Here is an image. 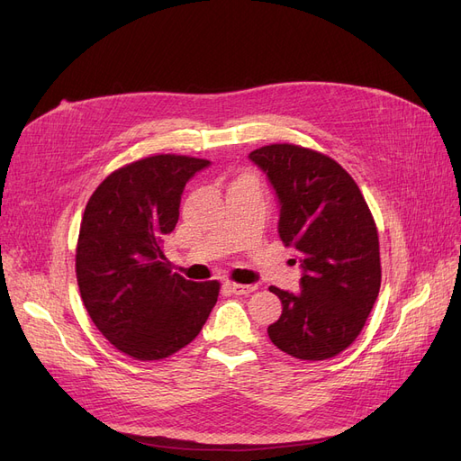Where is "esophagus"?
<instances>
[{"label":"esophagus","instance_id":"1","mask_svg":"<svg viewBox=\"0 0 461 461\" xmlns=\"http://www.w3.org/2000/svg\"><path fill=\"white\" fill-rule=\"evenodd\" d=\"M229 291H232L234 294H249L257 289V285H246V284H234V282H227Z\"/></svg>","mask_w":461,"mask_h":461}]
</instances>
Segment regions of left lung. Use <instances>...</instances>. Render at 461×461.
I'll return each mask as SVG.
<instances>
[{
    "mask_svg": "<svg viewBox=\"0 0 461 461\" xmlns=\"http://www.w3.org/2000/svg\"><path fill=\"white\" fill-rule=\"evenodd\" d=\"M249 158L278 194L280 238L304 270L297 294L268 287L284 306L268 337L297 359L335 357L357 339L380 291L373 213L354 177L323 153L272 143Z\"/></svg>",
    "mask_w": 461,
    "mask_h": 461,
    "instance_id": "left-lung-1",
    "label": "left lung"
}]
</instances>
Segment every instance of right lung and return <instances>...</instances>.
Masks as SVG:
<instances>
[{
  "instance_id": "right-lung-1",
  "label": "right lung",
  "mask_w": 461,
  "mask_h": 461,
  "mask_svg": "<svg viewBox=\"0 0 461 461\" xmlns=\"http://www.w3.org/2000/svg\"><path fill=\"white\" fill-rule=\"evenodd\" d=\"M208 164L187 155L145 157L109 174L86 202L76 249L81 299L100 333L134 359L179 352L217 303V280H185L162 251L183 187Z\"/></svg>"
}]
</instances>
